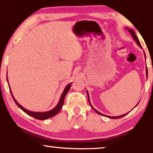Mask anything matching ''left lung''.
Wrapping results in <instances>:
<instances>
[{
    "mask_svg": "<svg viewBox=\"0 0 153 153\" xmlns=\"http://www.w3.org/2000/svg\"><path fill=\"white\" fill-rule=\"evenodd\" d=\"M127 30H128V31H129L130 33H131V36H132V38H134V40H135L136 41V43H137V45L138 46L140 47V48H142V46H141V45H140V41H139V40H138V38H137V36H136V33H135V32L132 29H131V28H127ZM143 52H144V51H143ZM144 56H145V58H146V54H145V52H144ZM146 76H147V78H148V69H147V67H146ZM87 97H88V100H89V103H90V105L91 107H92V108L94 110V111L97 112V113H98V114H99V115H103V116H105V117H109V118H111V119H117V118H120V117H123V116H125V115H127V114L128 113H126V114H124V115H120V116H116V117H113V116H108V115H103V114H102V113H101L100 112H99L98 111H97V110H96L95 108H94V107L92 106V105H91V103H90V101H89V94H88V91H87ZM139 103V102H138ZM138 103H137V104H136V105H137L138 104ZM136 105L135 107H136ZM134 107V108H135ZM133 108V109H134Z\"/></svg>",
    "mask_w": 153,
    "mask_h": 153,
    "instance_id": "8db88e82",
    "label": "left lung"
}]
</instances>
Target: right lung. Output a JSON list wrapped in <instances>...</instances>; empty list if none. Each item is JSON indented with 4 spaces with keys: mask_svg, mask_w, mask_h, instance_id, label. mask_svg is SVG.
Here are the masks:
<instances>
[{
    "mask_svg": "<svg viewBox=\"0 0 153 153\" xmlns=\"http://www.w3.org/2000/svg\"><path fill=\"white\" fill-rule=\"evenodd\" d=\"M7 80L8 82L7 75ZM71 84H72V82L69 83V84L67 85L66 87H65L64 91H63L62 95H61V97L59 99V102L57 103V105H56L53 109L50 110V111H47V112H33V111H28V110L24 108L22 105H20L19 103H18L17 101H16V99H15V98H14L13 93H12V91H11V89H10V93H11V94H12V97H13V98L14 101H15V102L16 103V104H17V106L20 108H21L22 111L24 112V113H26L28 115L32 116V117L36 118V119L43 120L48 119V118L52 117H53V116L56 115V114H58L59 112L61 111V109H62V108L63 107V105H64L65 97H66L67 92H68V91H69V89H70ZM8 85H9V83H8Z\"/></svg>",
    "mask_w": 153,
    "mask_h": 153,
    "instance_id": "1",
    "label": "right lung"
}]
</instances>
